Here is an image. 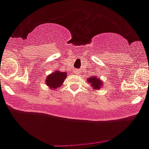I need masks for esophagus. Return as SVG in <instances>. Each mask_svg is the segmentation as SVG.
Returning <instances> with one entry per match:
<instances>
[{
  "instance_id": "esophagus-1",
  "label": "esophagus",
  "mask_w": 149,
  "mask_h": 149,
  "mask_svg": "<svg viewBox=\"0 0 149 149\" xmlns=\"http://www.w3.org/2000/svg\"><path fill=\"white\" fill-rule=\"evenodd\" d=\"M75 73H76V74H78V73H79L80 72H79V71H75Z\"/></svg>"
}]
</instances>
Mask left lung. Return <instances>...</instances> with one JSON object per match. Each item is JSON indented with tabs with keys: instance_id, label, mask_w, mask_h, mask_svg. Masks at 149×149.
<instances>
[{
	"instance_id": "left-lung-1",
	"label": "left lung",
	"mask_w": 149,
	"mask_h": 149,
	"mask_svg": "<svg viewBox=\"0 0 149 149\" xmlns=\"http://www.w3.org/2000/svg\"><path fill=\"white\" fill-rule=\"evenodd\" d=\"M88 83H91V87H93V89H100L102 83L99 78L91 76V78H88Z\"/></svg>"
}]
</instances>
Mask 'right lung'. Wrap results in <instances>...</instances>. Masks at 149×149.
Returning a JSON list of instances; mask_svg holds the SVG:
<instances>
[{
  "label": "right lung",
  "mask_w": 149,
  "mask_h": 149,
  "mask_svg": "<svg viewBox=\"0 0 149 149\" xmlns=\"http://www.w3.org/2000/svg\"><path fill=\"white\" fill-rule=\"evenodd\" d=\"M66 73L65 72H59L57 71L47 76L45 83L51 88L56 89L62 85L64 79H66Z\"/></svg>",
  "instance_id": "right-lung-1"
}]
</instances>
